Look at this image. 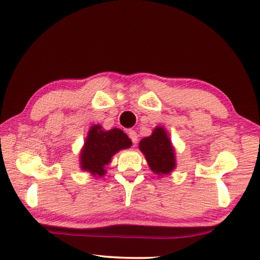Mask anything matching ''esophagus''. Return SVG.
Here are the masks:
<instances>
[{
	"instance_id": "obj_1",
	"label": "esophagus",
	"mask_w": 260,
	"mask_h": 260,
	"mask_svg": "<svg viewBox=\"0 0 260 260\" xmlns=\"http://www.w3.org/2000/svg\"><path fill=\"white\" fill-rule=\"evenodd\" d=\"M128 136L131 138V140H132V142H133V144H135L136 142H138V133H136L135 131H133V129L128 131Z\"/></svg>"
}]
</instances>
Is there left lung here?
I'll list each match as a JSON object with an SVG mask.
<instances>
[{
	"instance_id": "1",
	"label": "left lung",
	"mask_w": 260,
	"mask_h": 260,
	"mask_svg": "<svg viewBox=\"0 0 260 260\" xmlns=\"http://www.w3.org/2000/svg\"><path fill=\"white\" fill-rule=\"evenodd\" d=\"M139 149L155 174L166 175L177 167L175 150L169 134L162 126H156L150 136L140 141Z\"/></svg>"
}]
</instances>
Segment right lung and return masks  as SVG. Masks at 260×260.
Segmentation results:
<instances>
[{"instance_id":"right-lung-1","label":"right lung","mask_w":260,"mask_h":260,"mask_svg":"<svg viewBox=\"0 0 260 260\" xmlns=\"http://www.w3.org/2000/svg\"><path fill=\"white\" fill-rule=\"evenodd\" d=\"M131 146L132 141L124 131L119 128L105 131L101 125H93L88 131L79 153L80 169L93 177L102 178L107 174V167L112 157Z\"/></svg>"}]
</instances>
